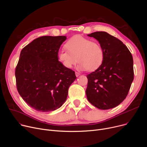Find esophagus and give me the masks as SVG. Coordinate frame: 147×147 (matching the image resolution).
Listing matches in <instances>:
<instances>
[{"label":"esophagus","mask_w":147,"mask_h":147,"mask_svg":"<svg viewBox=\"0 0 147 147\" xmlns=\"http://www.w3.org/2000/svg\"><path fill=\"white\" fill-rule=\"evenodd\" d=\"M75 73H76V77H79V76L80 75V73L79 72H77V71H76V72H75Z\"/></svg>","instance_id":"esophagus-1"}]
</instances>
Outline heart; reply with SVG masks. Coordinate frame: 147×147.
Here are the masks:
<instances>
[{"mask_svg":"<svg viewBox=\"0 0 147 147\" xmlns=\"http://www.w3.org/2000/svg\"><path fill=\"white\" fill-rule=\"evenodd\" d=\"M65 47L67 51H60L57 58L67 69L71 68L79 62L78 68L80 70H95L102 63L104 50L99 42L92 41L90 38L80 35L72 37L67 42Z\"/></svg>","mask_w":147,"mask_h":147,"instance_id":"b5f03b06","label":"heart"}]
</instances>
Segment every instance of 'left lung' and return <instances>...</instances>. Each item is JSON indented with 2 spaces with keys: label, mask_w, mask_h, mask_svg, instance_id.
Returning a JSON list of instances; mask_svg holds the SVG:
<instances>
[{
  "label": "left lung",
  "mask_w": 147,
  "mask_h": 147,
  "mask_svg": "<svg viewBox=\"0 0 147 147\" xmlns=\"http://www.w3.org/2000/svg\"><path fill=\"white\" fill-rule=\"evenodd\" d=\"M88 36L96 38L104 53L102 64L87 75L88 100L99 109H113L124 101L134 80L132 55L121 40L107 32Z\"/></svg>",
  "instance_id": "8db88e82"
}]
</instances>
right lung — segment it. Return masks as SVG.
<instances>
[{
	"instance_id": "add662e5",
	"label": "right lung",
	"mask_w": 147,
	"mask_h": 147,
	"mask_svg": "<svg viewBox=\"0 0 147 147\" xmlns=\"http://www.w3.org/2000/svg\"><path fill=\"white\" fill-rule=\"evenodd\" d=\"M66 38L65 36H42L21 51L15 72L17 88L23 100L38 111L61 107L76 79L75 72L64 68L57 58Z\"/></svg>"
}]
</instances>
